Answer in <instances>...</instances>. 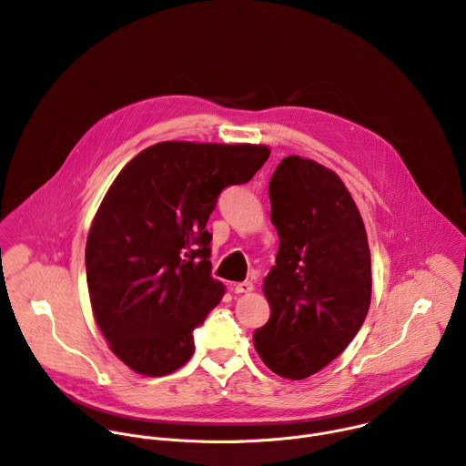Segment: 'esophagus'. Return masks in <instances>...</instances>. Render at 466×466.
Masks as SVG:
<instances>
[{"label":"esophagus","mask_w":466,"mask_h":466,"mask_svg":"<svg viewBox=\"0 0 466 466\" xmlns=\"http://www.w3.org/2000/svg\"><path fill=\"white\" fill-rule=\"evenodd\" d=\"M234 291H236V293H239V295H243V293H250V291H254V286H252V282H239V284H236Z\"/></svg>","instance_id":"1"}]
</instances>
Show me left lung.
I'll use <instances>...</instances> for the list:
<instances>
[{
    "label": "left lung",
    "mask_w": 466,
    "mask_h": 466,
    "mask_svg": "<svg viewBox=\"0 0 466 466\" xmlns=\"http://www.w3.org/2000/svg\"><path fill=\"white\" fill-rule=\"evenodd\" d=\"M269 198L280 247L263 280L271 317L254 331V347L279 376L304 380L334 361L367 317V230L339 175L309 158L286 157Z\"/></svg>",
    "instance_id": "left-lung-1"
}]
</instances>
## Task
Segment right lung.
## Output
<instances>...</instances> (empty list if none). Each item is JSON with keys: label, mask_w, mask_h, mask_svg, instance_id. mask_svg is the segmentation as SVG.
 <instances>
[{"label": "right lung", "mask_w": 466, "mask_h": 466, "mask_svg": "<svg viewBox=\"0 0 466 466\" xmlns=\"http://www.w3.org/2000/svg\"><path fill=\"white\" fill-rule=\"evenodd\" d=\"M271 149L160 142L114 178L86 239L92 311L128 369L158 378L193 356V329L219 304L210 214L223 187L248 182Z\"/></svg>", "instance_id": "obj_1"}]
</instances>
